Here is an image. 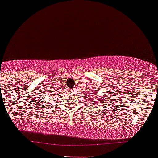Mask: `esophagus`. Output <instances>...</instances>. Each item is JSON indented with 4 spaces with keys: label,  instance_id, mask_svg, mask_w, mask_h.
<instances>
[{
    "label": "esophagus",
    "instance_id": "obj_1",
    "mask_svg": "<svg viewBox=\"0 0 158 158\" xmlns=\"http://www.w3.org/2000/svg\"><path fill=\"white\" fill-rule=\"evenodd\" d=\"M69 91H70V93H74V89H70V90H69Z\"/></svg>",
    "mask_w": 158,
    "mask_h": 158
}]
</instances>
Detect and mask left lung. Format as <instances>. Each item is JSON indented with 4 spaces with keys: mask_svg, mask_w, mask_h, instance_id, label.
I'll list each match as a JSON object with an SVG mask.
<instances>
[{
    "mask_svg": "<svg viewBox=\"0 0 158 158\" xmlns=\"http://www.w3.org/2000/svg\"><path fill=\"white\" fill-rule=\"evenodd\" d=\"M91 92H89V102H93V104H97L99 102H102L101 99H98V101H96L95 100V98H94V97L96 95V94L95 93H94V94H90Z\"/></svg>",
    "mask_w": 158,
    "mask_h": 158,
    "instance_id": "1",
    "label": "left lung"
}]
</instances>
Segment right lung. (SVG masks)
Wrapping results in <instances>:
<instances>
[{"label": "right lung", "instance_id": "right-lung-1", "mask_svg": "<svg viewBox=\"0 0 158 158\" xmlns=\"http://www.w3.org/2000/svg\"><path fill=\"white\" fill-rule=\"evenodd\" d=\"M52 95H55V94H54L55 92H52Z\"/></svg>", "mask_w": 158, "mask_h": 158}]
</instances>
